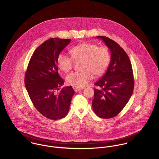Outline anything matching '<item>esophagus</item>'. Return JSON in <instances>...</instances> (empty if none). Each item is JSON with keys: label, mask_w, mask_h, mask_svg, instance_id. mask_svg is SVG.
<instances>
[{"label": "esophagus", "mask_w": 159, "mask_h": 159, "mask_svg": "<svg viewBox=\"0 0 159 159\" xmlns=\"http://www.w3.org/2000/svg\"><path fill=\"white\" fill-rule=\"evenodd\" d=\"M73 89H74V90L75 92H78V91H80L81 90H83V88H79V87H76L73 86Z\"/></svg>", "instance_id": "34e87169"}]
</instances>
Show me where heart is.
Listing matches in <instances>:
<instances>
[{"label":"heart","mask_w":159,"mask_h":159,"mask_svg":"<svg viewBox=\"0 0 159 159\" xmlns=\"http://www.w3.org/2000/svg\"><path fill=\"white\" fill-rule=\"evenodd\" d=\"M72 57L64 53L58 55V67L64 72L72 69L75 61H83V72H74L66 77L67 83L73 86L81 88L86 86L92 79L93 74L100 76L107 70L111 60L109 48L97 43H78L70 49Z\"/></svg>","instance_id":"heart-1"}]
</instances>
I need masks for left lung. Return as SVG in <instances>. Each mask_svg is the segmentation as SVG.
<instances>
[{
    "instance_id": "left-lung-1",
    "label": "left lung",
    "mask_w": 159,
    "mask_h": 159,
    "mask_svg": "<svg viewBox=\"0 0 159 159\" xmlns=\"http://www.w3.org/2000/svg\"><path fill=\"white\" fill-rule=\"evenodd\" d=\"M106 43L111 52L107 71L95 83L92 107L101 118H111L125 107L132 96L134 80L130 59L125 51L114 41L106 36H97Z\"/></svg>"
}]
</instances>
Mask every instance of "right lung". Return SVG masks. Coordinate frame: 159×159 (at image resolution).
<instances>
[{"mask_svg": "<svg viewBox=\"0 0 159 159\" xmlns=\"http://www.w3.org/2000/svg\"><path fill=\"white\" fill-rule=\"evenodd\" d=\"M70 39L50 38L39 46L29 61L25 85L34 107L46 118L59 120L69 112L73 95L72 87L64 84L58 74L57 58L70 43Z\"/></svg>", "mask_w": 159, "mask_h": 159, "instance_id": "right-lung-1", "label": "right lung"}]
</instances>
